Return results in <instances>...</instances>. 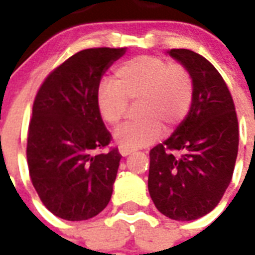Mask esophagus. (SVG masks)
Instances as JSON below:
<instances>
[{"label": "esophagus", "mask_w": 255, "mask_h": 255, "mask_svg": "<svg viewBox=\"0 0 255 255\" xmlns=\"http://www.w3.org/2000/svg\"><path fill=\"white\" fill-rule=\"evenodd\" d=\"M119 152H120V155L123 156V157H126V156L131 155L132 153L131 149H128V148H124V147H119Z\"/></svg>", "instance_id": "obj_1"}]
</instances>
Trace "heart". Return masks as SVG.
<instances>
[{
    "label": "heart",
    "mask_w": 255,
    "mask_h": 255,
    "mask_svg": "<svg viewBox=\"0 0 255 255\" xmlns=\"http://www.w3.org/2000/svg\"><path fill=\"white\" fill-rule=\"evenodd\" d=\"M114 82H103L96 92L102 119L118 126L136 104L139 119L118 128L114 139L120 147L137 149L153 143L164 131H172L185 119L193 99V82L182 66L153 55H140L123 62L114 73Z\"/></svg>",
    "instance_id": "b5f03b06"
}]
</instances>
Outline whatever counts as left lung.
Here are the masks:
<instances>
[{
  "instance_id": "obj_1",
  "label": "left lung",
  "mask_w": 255,
  "mask_h": 255,
  "mask_svg": "<svg viewBox=\"0 0 255 255\" xmlns=\"http://www.w3.org/2000/svg\"><path fill=\"white\" fill-rule=\"evenodd\" d=\"M193 82L185 119L149 152L148 190L160 213L193 221L217 206L228 189L238 153L233 99L216 67L186 49L168 50Z\"/></svg>"
}]
</instances>
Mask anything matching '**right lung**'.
Instances as JSON below:
<instances>
[{"label": "right lung", "instance_id": "right-lung-1", "mask_svg": "<svg viewBox=\"0 0 255 255\" xmlns=\"http://www.w3.org/2000/svg\"><path fill=\"white\" fill-rule=\"evenodd\" d=\"M127 49L82 50L46 78L33 104L27 167L43 205L57 217L83 221L111 200L122 155L95 153L111 141L96 104L103 74Z\"/></svg>", "mask_w": 255, "mask_h": 255}]
</instances>
